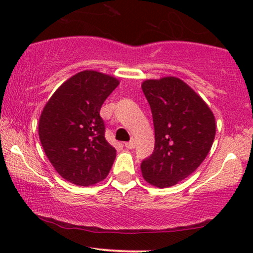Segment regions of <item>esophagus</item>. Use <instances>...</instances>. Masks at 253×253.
Segmentation results:
<instances>
[{"mask_svg":"<svg viewBox=\"0 0 253 253\" xmlns=\"http://www.w3.org/2000/svg\"><path fill=\"white\" fill-rule=\"evenodd\" d=\"M125 146H126V149H134V146H135V140H130V141H128V143H125Z\"/></svg>","mask_w":253,"mask_h":253,"instance_id":"esophagus-1","label":"esophagus"}]
</instances>
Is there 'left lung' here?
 <instances>
[{
    "mask_svg": "<svg viewBox=\"0 0 253 253\" xmlns=\"http://www.w3.org/2000/svg\"><path fill=\"white\" fill-rule=\"evenodd\" d=\"M155 126V150L141 163L144 179L168 188L201 165L215 138V118L187 83L168 76L141 83Z\"/></svg>",
    "mask_w": 253,
    "mask_h": 253,
    "instance_id": "8db88e82",
    "label": "left lung"
}]
</instances>
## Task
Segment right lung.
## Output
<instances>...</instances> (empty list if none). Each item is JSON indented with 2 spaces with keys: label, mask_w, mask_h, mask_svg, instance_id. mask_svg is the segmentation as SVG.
<instances>
[{
  "label": "right lung",
  "mask_w": 253,
  "mask_h": 253,
  "mask_svg": "<svg viewBox=\"0 0 253 253\" xmlns=\"http://www.w3.org/2000/svg\"><path fill=\"white\" fill-rule=\"evenodd\" d=\"M119 80L84 70L66 80L39 119V138L54 170L68 182L88 187L109 173L117 150L104 138L100 109Z\"/></svg>",
  "instance_id": "right-lung-1"
}]
</instances>
